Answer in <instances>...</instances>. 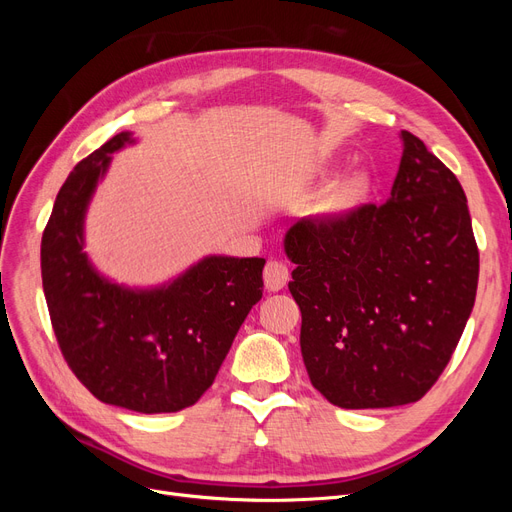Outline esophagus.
<instances>
[{
  "label": "esophagus",
  "instance_id": "1",
  "mask_svg": "<svg viewBox=\"0 0 512 512\" xmlns=\"http://www.w3.org/2000/svg\"><path fill=\"white\" fill-rule=\"evenodd\" d=\"M262 277H265V286L275 292V290H282L288 284L290 273H288V267L284 265V262L269 260L265 267V275Z\"/></svg>",
  "mask_w": 512,
  "mask_h": 512
}]
</instances>
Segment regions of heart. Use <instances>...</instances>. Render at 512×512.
<instances>
[{"label":"heart","instance_id":"obj_1","mask_svg":"<svg viewBox=\"0 0 512 512\" xmlns=\"http://www.w3.org/2000/svg\"><path fill=\"white\" fill-rule=\"evenodd\" d=\"M371 190V181L365 173H352L337 181L322 196L318 211L327 218H335V215H344L352 211L356 205H361Z\"/></svg>","mask_w":512,"mask_h":512}]
</instances>
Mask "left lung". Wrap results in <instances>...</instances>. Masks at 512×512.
<instances>
[{"instance_id": "8db88e82", "label": "left lung", "mask_w": 512, "mask_h": 512, "mask_svg": "<svg viewBox=\"0 0 512 512\" xmlns=\"http://www.w3.org/2000/svg\"><path fill=\"white\" fill-rule=\"evenodd\" d=\"M391 198L303 218L284 239L297 265L301 354L314 389L348 410L421 399L472 314L478 247L461 183L401 130Z\"/></svg>"}]
</instances>
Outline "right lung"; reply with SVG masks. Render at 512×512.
I'll list each match as a JSON object with an SVG mask.
<instances>
[{"label":"right lung","instance_id":"right-lung-1","mask_svg":"<svg viewBox=\"0 0 512 512\" xmlns=\"http://www.w3.org/2000/svg\"><path fill=\"white\" fill-rule=\"evenodd\" d=\"M130 132L81 160L42 235V288L61 354L104 404L143 414L194 406L262 299L265 258L207 256L160 288L108 282L83 252L85 211Z\"/></svg>","mask_w":512,"mask_h":512}]
</instances>
